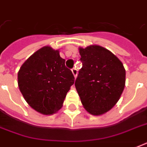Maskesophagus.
Masks as SVG:
<instances>
[{"mask_svg": "<svg viewBox=\"0 0 147 147\" xmlns=\"http://www.w3.org/2000/svg\"><path fill=\"white\" fill-rule=\"evenodd\" d=\"M71 71H72V74H73L74 76H75V78H76V77H77V74H78V70H77L76 68H73V69H71Z\"/></svg>", "mask_w": 147, "mask_h": 147, "instance_id": "1", "label": "esophagus"}]
</instances>
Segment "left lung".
<instances>
[{
  "label": "left lung",
  "mask_w": 147,
  "mask_h": 147,
  "mask_svg": "<svg viewBox=\"0 0 147 147\" xmlns=\"http://www.w3.org/2000/svg\"><path fill=\"white\" fill-rule=\"evenodd\" d=\"M82 67L76 79L83 107L93 115L111 110L125 86V69L111 52L100 46L79 48Z\"/></svg>",
  "instance_id": "obj_1"
}]
</instances>
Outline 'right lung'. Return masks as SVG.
<instances>
[{"instance_id":"1","label":"right lung","mask_w":147,"mask_h":147,"mask_svg":"<svg viewBox=\"0 0 147 147\" xmlns=\"http://www.w3.org/2000/svg\"><path fill=\"white\" fill-rule=\"evenodd\" d=\"M59 50L44 47L22 65L18 86L29 105L41 114H53L62 107L75 77Z\"/></svg>"}]
</instances>
